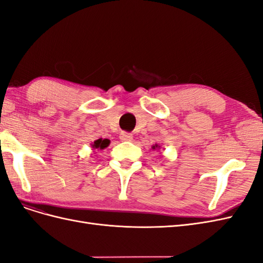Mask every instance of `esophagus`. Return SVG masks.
<instances>
[{
    "mask_svg": "<svg viewBox=\"0 0 263 263\" xmlns=\"http://www.w3.org/2000/svg\"><path fill=\"white\" fill-rule=\"evenodd\" d=\"M119 138H121V140H123V141H130L133 139V136L129 133L122 132L121 134H119Z\"/></svg>",
    "mask_w": 263,
    "mask_h": 263,
    "instance_id": "1",
    "label": "esophagus"
}]
</instances>
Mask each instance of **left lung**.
<instances>
[{
	"label": "left lung",
	"instance_id": "1",
	"mask_svg": "<svg viewBox=\"0 0 263 263\" xmlns=\"http://www.w3.org/2000/svg\"><path fill=\"white\" fill-rule=\"evenodd\" d=\"M158 147V145H156V146H154V149H156Z\"/></svg>",
	"mask_w": 263,
	"mask_h": 263
}]
</instances>
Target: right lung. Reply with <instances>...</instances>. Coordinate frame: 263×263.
Listing matches in <instances>:
<instances>
[{
	"label": "right lung",
	"instance_id": "right-lung-1",
	"mask_svg": "<svg viewBox=\"0 0 263 263\" xmlns=\"http://www.w3.org/2000/svg\"><path fill=\"white\" fill-rule=\"evenodd\" d=\"M108 144H109V140L108 139H102V138H100V139H98V140H95L93 144H92V148L93 149H104V148H106L107 146H108Z\"/></svg>",
	"mask_w": 263,
	"mask_h": 263
}]
</instances>
